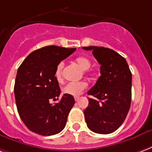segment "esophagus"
Masks as SVG:
<instances>
[{
    "mask_svg": "<svg viewBox=\"0 0 152 152\" xmlns=\"http://www.w3.org/2000/svg\"><path fill=\"white\" fill-rule=\"evenodd\" d=\"M74 98H75V101H76V102H77V101H78V100H79V99H80V96H75Z\"/></svg>",
    "mask_w": 152,
    "mask_h": 152,
    "instance_id": "esophagus-1",
    "label": "esophagus"
}]
</instances>
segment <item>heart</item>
<instances>
[{
    "instance_id": "heart-1",
    "label": "heart",
    "mask_w": 152,
    "mask_h": 152,
    "mask_svg": "<svg viewBox=\"0 0 152 152\" xmlns=\"http://www.w3.org/2000/svg\"><path fill=\"white\" fill-rule=\"evenodd\" d=\"M77 64L79 65L80 67L84 70V73L88 75L89 74V71L88 68L91 67L92 63L89 59L84 57V56H80L76 58L75 60ZM64 63L60 62L56 66V70H55V78H56L57 82H62L63 81V70H64ZM87 88V84L86 82L80 80V81H72L67 83V85H65L64 87L63 88V92L65 94L70 95V96H79L80 94L85 90Z\"/></svg>"
}]
</instances>
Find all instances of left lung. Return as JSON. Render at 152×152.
I'll return each instance as SVG.
<instances>
[{"instance_id":"left-lung-1","label":"left lung","mask_w":152,"mask_h":152,"mask_svg":"<svg viewBox=\"0 0 152 152\" xmlns=\"http://www.w3.org/2000/svg\"><path fill=\"white\" fill-rule=\"evenodd\" d=\"M93 50L101 64V76L88 95L84 113L88 127L97 134L114 132L123 123L131 102L132 75L127 62L116 51L103 47H84Z\"/></svg>"}]
</instances>
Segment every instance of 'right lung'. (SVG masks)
Returning <instances> with one entry per match:
<instances>
[{
	"label": "right lung",
	"mask_w": 152,
	"mask_h": 152,
	"mask_svg": "<svg viewBox=\"0 0 152 152\" xmlns=\"http://www.w3.org/2000/svg\"><path fill=\"white\" fill-rule=\"evenodd\" d=\"M48 46L34 50L25 59L18 69L14 95L19 116L32 132L50 136L65 127L67 116L75 104L73 96L64 94L59 102L60 88L55 78L59 63L76 50Z\"/></svg>",
	"instance_id": "obj_1"
}]
</instances>
